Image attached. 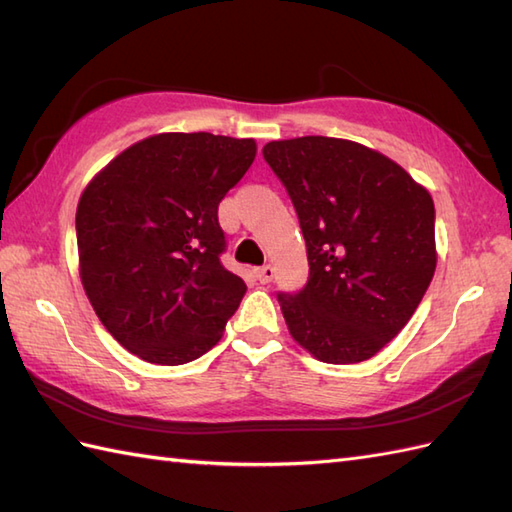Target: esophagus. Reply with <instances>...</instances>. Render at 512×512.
I'll list each match as a JSON object with an SVG mask.
<instances>
[{"mask_svg": "<svg viewBox=\"0 0 512 512\" xmlns=\"http://www.w3.org/2000/svg\"><path fill=\"white\" fill-rule=\"evenodd\" d=\"M255 277L262 281V284H270V281H273V277H275V268L270 264H266L262 268H255Z\"/></svg>", "mask_w": 512, "mask_h": 512, "instance_id": "1", "label": "esophagus"}]
</instances>
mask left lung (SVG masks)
I'll return each instance as SVG.
<instances>
[{
	"label": "left lung",
	"mask_w": 512,
	"mask_h": 512,
	"mask_svg": "<svg viewBox=\"0 0 512 512\" xmlns=\"http://www.w3.org/2000/svg\"><path fill=\"white\" fill-rule=\"evenodd\" d=\"M262 154L308 248V284L277 295L292 339L323 363L367 361L405 328L436 273L429 191L343 138L273 140Z\"/></svg>",
	"instance_id": "left-lung-1"
}]
</instances>
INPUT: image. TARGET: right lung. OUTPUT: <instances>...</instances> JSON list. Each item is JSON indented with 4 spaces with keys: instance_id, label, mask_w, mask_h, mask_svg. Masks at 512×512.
Wrapping results in <instances>:
<instances>
[{
    "instance_id": "1",
    "label": "right lung",
    "mask_w": 512,
    "mask_h": 512,
    "mask_svg": "<svg viewBox=\"0 0 512 512\" xmlns=\"http://www.w3.org/2000/svg\"><path fill=\"white\" fill-rule=\"evenodd\" d=\"M253 138L158 134L118 154L76 206L81 281L96 317L147 363L195 361L222 339L246 284L226 270L217 206Z\"/></svg>"
}]
</instances>
